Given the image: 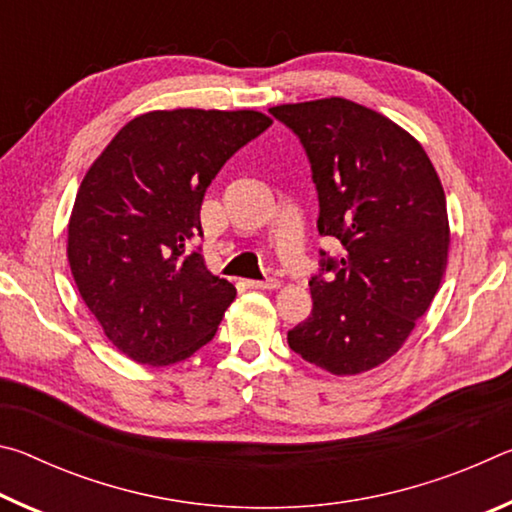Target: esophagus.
I'll return each instance as SVG.
<instances>
[{
	"label": "esophagus",
	"instance_id": "esophagus-1",
	"mask_svg": "<svg viewBox=\"0 0 512 512\" xmlns=\"http://www.w3.org/2000/svg\"><path fill=\"white\" fill-rule=\"evenodd\" d=\"M250 289H277L280 287V280L275 277H268V280H248Z\"/></svg>",
	"mask_w": 512,
	"mask_h": 512
}]
</instances>
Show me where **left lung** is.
I'll return each mask as SVG.
<instances>
[{
	"label": "left lung",
	"instance_id": "obj_1",
	"mask_svg": "<svg viewBox=\"0 0 512 512\" xmlns=\"http://www.w3.org/2000/svg\"><path fill=\"white\" fill-rule=\"evenodd\" d=\"M298 135L318 192L314 309L289 348L332 375H359L402 348L443 280L449 221L443 185L420 142L384 115L332 97L271 108Z\"/></svg>",
	"mask_w": 512,
	"mask_h": 512
}]
</instances>
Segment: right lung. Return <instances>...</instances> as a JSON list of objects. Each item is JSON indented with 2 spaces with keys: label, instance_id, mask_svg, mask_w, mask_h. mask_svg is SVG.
<instances>
[{
  "label": "right lung",
  "instance_id": "right-lung-1",
  "mask_svg": "<svg viewBox=\"0 0 512 512\" xmlns=\"http://www.w3.org/2000/svg\"><path fill=\"white\" fill-rule=\"evenodd\" d=\"M273 121L255 110H153L128 121L85 173L67 259L85 305L119 352L146 366L210 343L237 289L198 250L216 173Z\"/></svg>",
  "mask_w": 512,
  "mask_h": 512
}]
</instances>
